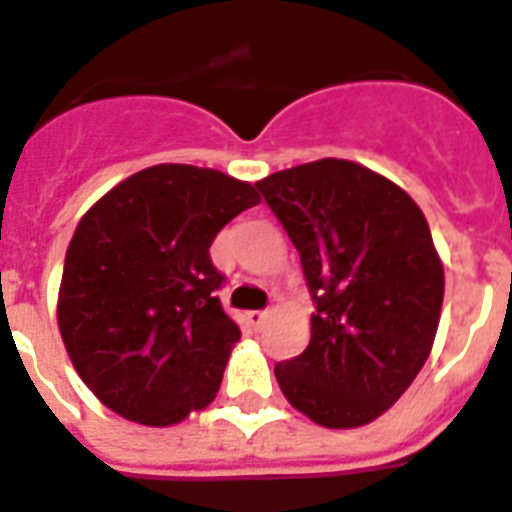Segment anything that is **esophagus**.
I'll use <instances>...</instances> for the list:
<instances>
[{"instance_id": "esophagus-1", "label": "esophagus", "mask_w": 512, "mask_h": 512, "mask_svg": "<svg viewBox=\"0 0 512 512\" xmlns=\"http://www.w3.org/2000/svg\"><path fill=\"white\" fill-rule=\"evenodd\" d=\"M268 310H249L247 313V321H249V326L252 328H263L265 326V321H268Z\"/></svg>"}]
</instances>
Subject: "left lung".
<instances>
[{"label": "left lung", "mask_w": 512, "mask_h": 512, "mask_svg": "<svg viewBox=\"0 0 512 512\" xmlns=\"http://www.w3.org/2000/svg\"><path fill=\"white\" fill-rule=\"evenodd\" d=\"M255 186L318 302L307 350L276 365L281 392L326 429L376 421L421 373L439 328L444 265L426 215L402 186L339 157Z\"/></svg>", "instance_id": "left-lung-1"}]
</instances>
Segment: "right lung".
Here are the masks:
<instances>
[{
	"label": "right lung",
	"instance_id": "obj_1",
	"mask_svg": "<svg viewBox=\"0 0 512 512\" xmlns=\"http://www.w3.org/2000/svg\"><path fill=\"white\" fill-rule=\"evenodd\" d=\"M255 186L162 162L123 178L78 220L57 294L70 363L126 421L173 426L215 400L236 326L210 244L255 207Z\"/></svg>",
	"mask_w": 512,
	"mask_h": 512
}]
</instances>
